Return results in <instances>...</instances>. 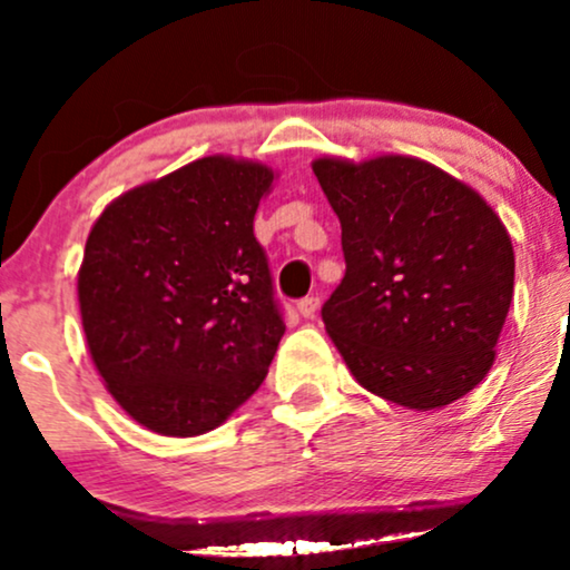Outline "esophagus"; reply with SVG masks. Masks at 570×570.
<instances>
[{"label":"esophagus","mask_w":570,"mask_h":570,"mask_svg":"<svg viewBox=\"0 0 570 570\" xmlns=\"http://www.w3.org/2000/svg\"><path fill=\"white\" fill-rule=\"evenodd\" d=\"M297 311H299V316H303V318H313V316H316V311H318V297L299 299Z\"/></svg>","instance_id":"esophagus-1"}]
</instances>
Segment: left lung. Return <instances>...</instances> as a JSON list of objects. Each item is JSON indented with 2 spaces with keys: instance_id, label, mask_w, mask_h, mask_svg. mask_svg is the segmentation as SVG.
I'll use <instances>...</instances> for the list:
<instances>
[{
  "instance_id": "left-lung-1",
  "label": "left lung",
  "mask_w": 570,
  "mask_h": 570,
  "mask_svg": "<svg viewBox=\"0 0 570 570\" xmlns=\"http://www.w3.org/2000/svg\"><path fill=\"white\" fill-rule=\"evenodd\" d=\"M343 227L345 276L326 335L370 394L440 410L482 383L514 294V248L493 206L410 155L311 163Z\"/></svg>"
}]
</instances>
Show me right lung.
Wrapping results in <instances>:
<instances>
[{
    "label": "right lung",
    "mask_w": 570,
    "mask_h": 570,
    "mask_svg": "<svg viewBox=\"0 0 570 570\" xmlns=\"http://www.w3.org/2000/svg\"><path fill=\"white\" fill-rule=\"evenodd\" d=\"M265 163L208 155L115 198L85 240L77 299L98 375L163 436L222 426L284 337L254 214Z\"/></svg>",
    "instance_id": "right-lung-1"
}]
</instances>
